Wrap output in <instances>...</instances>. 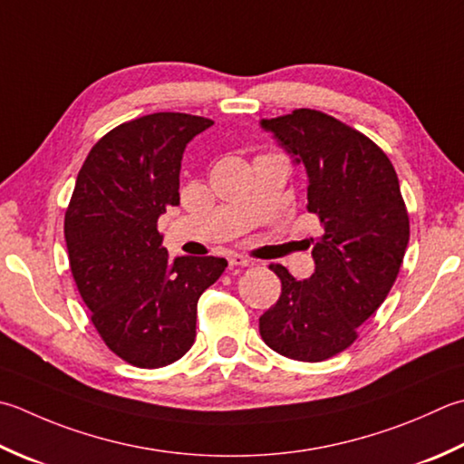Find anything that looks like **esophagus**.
<instances>
[{
  "instance_id": "esophagus-1",
  "label": "esophagus",
  "mask_w": 464,
  "mask_h": 464,
  "mask_svg": "<svg viewBox=\"0 0 464 464\" xmlns=\"http://www.w3.org/2000/svg\"><path fill=\"white\" fill-rule=\"evenodd\" d=\"M251 259L245 257V256H239V253H233V256H229V266L231 267H247L251 266Z\"/></svg>"
}]
</instances>
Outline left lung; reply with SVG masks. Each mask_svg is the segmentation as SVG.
I'll use <instances>...</instances> for the list:
<instances>
[{
	"instance_id": "left-lung-1",
	"label": "left lung",
	"mask_w": 464,
	"mask_h": 464,
	"mask_svg": "<svg viewBox=\"0 0 464 464\" xmlns=\"http://www.w3.org/2000/svg\"><path fill=\"white\" fill-rule=\"evenodd\" d=\"M307 170V213L322 225L312 239L315 271L297 281L284 266L277 304L259 317L271 350L299 362H324L350 348L386 299L401 271L411 221L396 170L366 134L338 118L297 108L261 121Z\"/></svg>"
}]
</instances>
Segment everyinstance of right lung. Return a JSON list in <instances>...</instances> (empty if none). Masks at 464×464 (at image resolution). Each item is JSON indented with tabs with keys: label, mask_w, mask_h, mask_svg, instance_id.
<instances>
[{
	"label": "right lung",
	"mask_w": 464,
	"mask_h": 464,
	"mask_svg": "<svg viewBox=\"0 0 464 464\" xmlns=\"http://www.w3.org/2000/svg\"><path fill=\"white\" fill-rule=\"evenodd\" d=\"M211 118L154 112L118 124L82 165L63 217L72 277L100 338L136 368L183 358L197 335V302L223 257L169 259L159 217L179 205L187 144Z\"/></svg>",
	"instance_id": "right-lung-1"
}]
</instances>
